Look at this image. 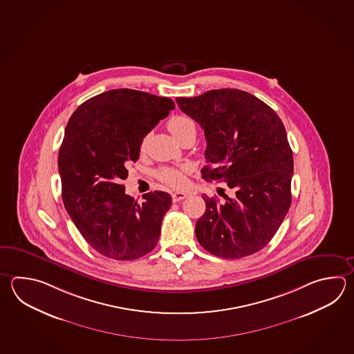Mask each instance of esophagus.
<instances>
[{"label": "esophagus", "instance_id": "obj_1", "mask_svg": "<svg viewBox=\"0 0 354 354\" xmlns=\"http://www.w3.org/2000/svg\"><path fill=\"white\" fill-rule=\"evenodd\" d=\"M188 196L187 193H184V192H175L173 193V202H180L183 199H185Z\"/></svg>", "mask_w": 354, "mask_h": 354}]
</instances>
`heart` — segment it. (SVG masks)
Listing matches in <instances>:
<instances>
[{
  "label": "heart",
  "mask_w": 354,
  "mask_h": 354,
  "mask_svg": "<svg viewBox=\"0 0 354 354\" xmlns=\"http://www.w3.org/2000/svg\"><path fill=\"white\" fill-rule=\"evenodd\" d=\"M167 129L171 132L174 138L178 141H184L185 138H194L196 136V126L194 121L190 120L187 115H175L169 122ZM147 142V138H144L141 149H145ZM185 169H176V167H162L158 171V178L166 185L171 188H181L185 185L187 178H185Z\"/></svg>",
  "instance_id": "obj_1"
}]
</instances>
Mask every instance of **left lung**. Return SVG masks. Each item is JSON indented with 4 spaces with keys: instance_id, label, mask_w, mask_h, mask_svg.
<instances>
[{
    "instance_id": "obj_1",
    "label": "left lung",
    "mask_w": 354,
    "mask_h": 354,
    "mask_svg": "<svg viewBox=\"0 0 354 354\" xmlns=\"http://www.w3.org/2000/svg\"><path fill=\"white\" fill-rule=\"evenodd\" d=\"M176 103L204 130L209 165L203 179L224 181L236 192L223 203L203 196L207 209L195 224L198 242L222 259L259 252L291 204L294 158L283 123L265 102L239 89L178 97Z\"/></svg>"
}]
</instances>
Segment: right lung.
I'll return each mask as SVG.
<instances>
[{"label":"right lung","instance_id":"1","mask_svg":"<svg viewBox=\"0 0 354 354\" xmlns=\"http://www.w3.org/2000/svg\"><path fill=\"white\" fill-rule=\"evenodd\" d=\"M174 109L170 98L120 88L82 103L65 127L58 158L65 209L88 245L109 259L136 260L159 241L171 195L151 192L138 204L122 180L145 136Z\"/></svg>","mask_w":354,"mask_h":354}]
</instances>
